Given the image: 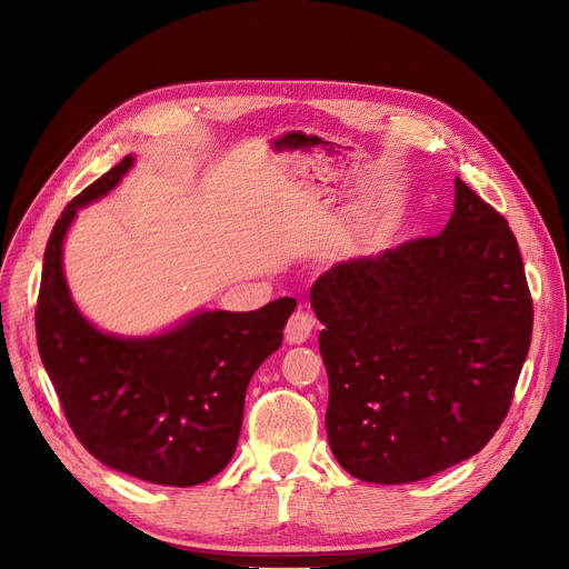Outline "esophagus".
<instances>
[{"instance_id":"34e87169","label":"esophagus","mask_w":569,"mask_h":569,"mask_svg":"<svg viewBox=\"0 0 569 569\" xmlns=\"http://www.w3.org/2000/svg\"><path fill=\"white\" fill-rule=\"evenodd\" d=\"M313 325H316V320H313V316L309 311H302V309L295 311L290 316L288 325H286V341L290 346L305 343L311 337V332H313Z\"/></svg>"}]
</instances>
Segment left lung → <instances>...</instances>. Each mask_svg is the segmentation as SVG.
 <instances>
[{"mask_svg": "<svg viewBox=\"0 0 569 569\" xmlns=\"http://www.w3.org/2000/svg\"><path fill=\"white\" fill-rule=\"evenodd\" d=\"M346 472L408 485L477 455L502 425L532 302L507 221L457 177L438 237L332 264L311 288Z\"/></svg>", "mask_w": 569, "mask_h": 569, "instance_id": "8db88e82", "label": "left lung"}]
</instances>
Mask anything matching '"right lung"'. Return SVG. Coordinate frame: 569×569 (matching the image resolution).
Returning <instances> with one entry per match:
<instances>
[{"label":"right lung","mask_w":569,"mask_h":569,"mask_svg":"<svg viewBox=\"0 0 569 569\" xmlns=\"http://www.w3.org/2000/svg\"><path fill=\"white\" fill-rule=\"evenodd\" d=\"M129 154L67 204L43 256L37 341L67 420L103 466L163 487H196L221 472L242 429L247 387L281 348L295 311L281 297L258 311L200 309L163 332H103L64 274L78 209L106 198L133 168Z\"/></svg>","instance_id":"right-lung-1"}]
</instances>
